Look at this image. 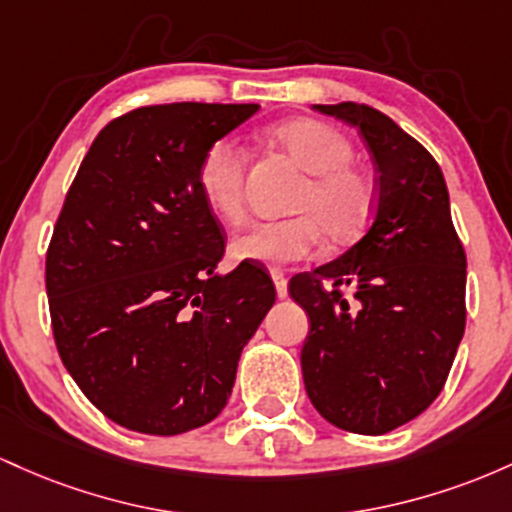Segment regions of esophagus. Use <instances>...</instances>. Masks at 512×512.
<instances>
[{"label":"esophagus","mask_w":512,"mask_h":512,"mask_svg":"<svg viewBox=\"0 0 512 512\" xmlns=\"http://www.w3.org/2000/svg\"><path fill=\"white\" fill-rule=\"evenodd\" d=\"M273 283H275V292H278L280 300H285L287 297V278L280 271H273Z\"/></svg>","instance_id":"esophagus-1"}]
</instances>
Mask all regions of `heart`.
<instances>
[{
	"label": "heart",
	"mask_w": 512,
	"mask_h": 512,
	"mask_svg": "<svg viewBox=\"0 0 512 512\" xmlns=\"http://www.w3.org/2000/svg\"><path fill=\"white\" fill-rule=\"evenodd\" d=\"M273 140L307 171L309 181L290 220L251 222L232 239V256L261 266L283 268L309 261L321 251L324 234L333 244H348L370 225L377 208V183L355 166V147L343 132L321 120H287ZM246 154L232 137L212 142L198 164V188L205 205L227 222L244 215Z\"/></svg>",
	"instance_id": "obj_1"
}]
</instances>
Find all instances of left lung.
I'll use <instances>...</instances> for the list:
<instances>
[{"label":"left lung","mask_w":512,"mask_h":512,"mask_svg":"<svg viewBox=\"0 0 512 512\" xmlns=\"http://www.w3.org/2000/svg\"><path fill=\"white\" fill-rule=\"evenodd\" d=\"M312 108L358 130L380 176L370 229L290 280L309 317L304 389L336 428L384 435L426 411L450 375L467 319V256L445 176L421 142L365 103Z\"/></svg>","instance_id":"8db88e82"}]
</instances>
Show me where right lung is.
I'll use <instances>...</instances> for the list:
<instances>
[{
  "mask_svg": "<svg viewBox=\"0 0 512 512\" xmlns=\"http://www.w3.org/2000/svg\"><path fill=\"white\" fill-rule=\"evenodd\" d=\"M258 103H164L96 135L45 258L60 358L118 426L179 435L227 406L239 355L275 302L256 263L217 273L225 234L198 164Z\"/></svg>",
  "mask_w": 512,
  "mask_h": 512,
  "instance_id": "1",
  "label": "right lung"
}]
</instances>
